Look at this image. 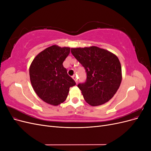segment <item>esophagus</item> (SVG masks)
<instances>
[{
    "instance_id": "esophagus-1",
    "label": "esophagus",
    "mask_w": 151,
    "mask_h": 151,
    "mask_svg": "<svg viewBox=\"0 0 151 151\" xmlns=\"http://www.w3.org/2000/svg\"><path fill=\"white\" fill-rule=\"evenodd\" d=\"M72 78H73V79H74V80L75 81L76 83H77V82H78V81H77V76H72Z\"/></svg>"
}]
</instances>
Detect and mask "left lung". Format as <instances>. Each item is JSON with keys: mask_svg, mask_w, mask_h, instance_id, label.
Masks as SVG:
<instances>
[{"mask_svg": "<svg viewBox=\"0 0 151 151\" xmlns=\"http://www.w3.org/2000/svg\"><path fill=\"white\" fill-rule=\"evenodd\" d=\"M71 53L86 69V82L77 85L85 101L93 106L108 102L122 82L119 59L108 50L94 46L71 48Z\"/></svg>", "mask_w": 151, "mask_h": 151, "instance_id": "left-lung-1", "label": "left lung"}]
</instances>
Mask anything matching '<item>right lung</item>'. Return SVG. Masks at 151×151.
<instances>
[{
	"instance_id": "obj_1",
	"label": "right lung",
	"mask_w": 151,
	"mask_h": 151,
	"mask_svg": "<svg viewBox=\"0 0 151 151\" xmlns=\"http://www.w3.org/2000/svg\"><path fill=\"white\" fill-rule=\"evenodd\" d=\"M70 48L52 45L36 56L29 67V77L35 93L43 101L53 106L66 99L69 88L76 85L63 62Z\"/></svg>"
}]
</instances>
